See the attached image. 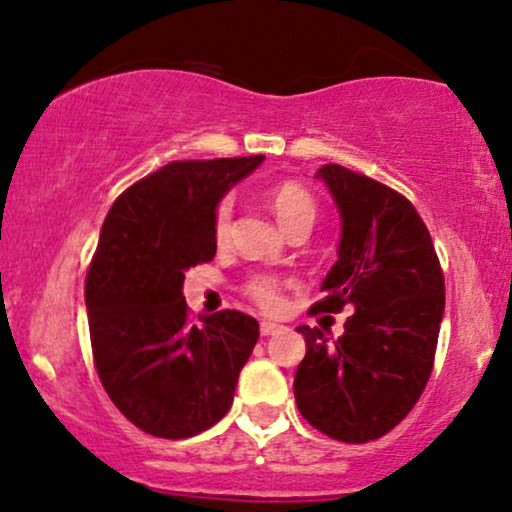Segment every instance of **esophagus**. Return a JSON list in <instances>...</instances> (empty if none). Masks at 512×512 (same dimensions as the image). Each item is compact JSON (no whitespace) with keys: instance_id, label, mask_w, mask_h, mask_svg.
<instances>
[{"instance_id":"esophagus-1","label":"esophagus","mask_w":512,"mask_h":512,"mask_svg":"<svg viewBox=\"0 0 512 512\" xmlns=\"http://www.w3.org/2000/svg\"><path fill=\"white\" fill-rule=\"evenodd\" d=\"M281 329H283V326L276 324V322H262V324H260L262 336H276Z\"/></svg>"}]
</instances>
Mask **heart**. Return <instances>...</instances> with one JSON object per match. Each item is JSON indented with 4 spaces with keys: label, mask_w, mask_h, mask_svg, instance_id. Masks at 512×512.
<instances>
[{
    "label": "heart",
    "mask_w": 512,
    "mask_h": 512,
    "mask_svg": "<svg viewBox=\"0 0 512 512\" xmlns=\"http://www.w3.org/2000/svg\"><path fill=\"white\" fill-rule=\"evenodd\" d=\"M269 205L272 212L279 219L281 229L291 233L293 229H312L317 219V200L305 186L295 181H283L279 186L272 188L269 193ZM231 231V205L221 202L214 214V240L217 243H226ZM245 293L255 300L264 310H279L283 303L281 295V281L274 276H252L245 283Z\"/></svg>",
    "instance_id": "1"
}]
</instances>
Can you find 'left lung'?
<instances>
[{"instance_id": "left-lung-1", "label": "left lung", "mask_w": 512, "mask_h": 512, "mask_svg": "<svg viewBox=\"0 0 512 512\" xmlns=\"http://www.w3.org/2000/svg\"><path fill=\"white\" fill-rule=\"evenodd\" d=\"M317 178L341 214L338 260L312 312L353 315L343 334L298 326L307 353L295 372L300 415L346 443L391 432L422 396L443 319V272L432 236L408 197L341 164Z\"/></svg>"}]
</instances>
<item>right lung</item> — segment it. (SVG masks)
Listing matches in <instances>:
<instances>
[{
    "label": "right lung",
    "mask_w": 512,
    "mask_h": 512,
    "mask_svg": "<svg viewBox=\"0 0 512 512\" xmlns=\"http://www.w3.org/2000/svg\"><path fill=\"white\" fill-rule=\"evenodd\" d=\"M262 162H171L116 197L102 224L85 279L92 357L121 415L159 439L217 424L260 338L238 310L190 324L183 281L217 255L219 200Z\"/></svg>",
    "instance_id": "add662e5"
}]
</instances>
